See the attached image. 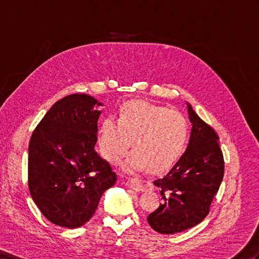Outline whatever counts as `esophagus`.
Instances as JSON below:
<instances>
[{"label":"esophagus","instance_id":"esophagus-1","mask_svg":"<svg viewBox=\"0 0 259 259\" xmlns=\"http://www.w3.org/2000/svg\"><path fill=\"white\" fill-rule=\"evenodd\" d=\"M128 187L136 191H145L150 189L152 187V185L142 180H139V178H129Z\"/></svg>","mask_w":259,"mask_h":259}]
</instances>
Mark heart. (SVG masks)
<instances>
[{"instance_id":"b5f03b06","label":"heart","mask_w":259,"mask_h":259,"mask_svg":"<svg viewBox=\"0 0 259 259\" xmlns=\"http://www.w3.org/2000/svg\"><path fill=\"white\" fill-rule=\"evenodd\" d=\"M189 135L187 118L181 111L143 101L123 104L119 114L106 117L99 128V147L103 156L117 163L127 153L134 140L136 149L122 163L125 171L150 167L164 170L183 153Z\"/></svg>"}]
</instances>
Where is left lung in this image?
<instances>
[{
    "instance_id": "left-lung-1",
    "label": "left lung",
    "mask_w": 259,
    "mask_h": 259,
    "mask_svg": "<svg viewBox=\"0 0 259 259\" xmlns=\"http://www.w3.org/2000/svg\"><path fill=\"white\" fill-rule=\"evenodd\" d=\"M187 105L193 123L188 147L168 173L154 181L164 202L149 214L148 222L162 234L178 233L200 223L224 175L219 136Z\"/></svg>"
}]
</instances>
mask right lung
I'll return each instance as SVG.
<instances>
[{
  "label": "right lung",
  "instance_id": "1",
  "mask_svg": "<svg viewBox=\"0 0 259 259\" xmlns=\"http://www.w3.org/2000/svg\"><path fill=\"white\" fill-rule=\"evenodd\" d=\"M99 106L103 104L86 94L65 96L31 135L29 193L41 213L59 227H82L95 213L104 191L117 181L110 164L95 151Z\"/></svg>",
  "mask_w": 259,
  "mask_h": 259
}]
</instances>
